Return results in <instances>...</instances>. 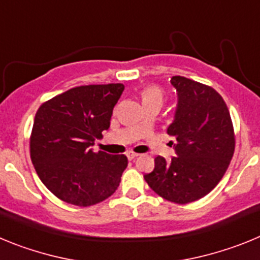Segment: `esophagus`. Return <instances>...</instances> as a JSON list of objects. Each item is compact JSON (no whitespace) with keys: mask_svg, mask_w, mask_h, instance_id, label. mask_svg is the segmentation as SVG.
Listing matches in <instances>:
<instances>
[{"mask_svg":"<svg viewBox=\"0 0 260 260\" xmlns=\"http://www.w3.org/2000/svg\"><path fill=\"white\" fill-rule=\"evenodd\" d=\"M126 156H127V158H128V160H134L135 157H138V156H139V153H135V152H128L127 155H126Z\"/></svg>","mask_w":260,"mask_h":260,"instance_id":"obj_1","label":"esophagus"}]
</instances>
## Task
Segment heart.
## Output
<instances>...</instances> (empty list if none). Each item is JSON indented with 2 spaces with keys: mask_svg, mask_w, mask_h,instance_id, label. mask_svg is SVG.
<instances>
[{
  "mask_svg": "<svg viewBox=\"0 0 260 260\" xmlns=\"http://www.w3.org/2000/svg\"><path fill=\"white\" fill-rule=\"evenodd\" d=\"M142 100H143V103H148V102L161 103L162 102L161 89L156 86L147 87V88H144L143 91H142Z\"/></svg>",
  "mask_w": 260,
  "mask_h": 260,
  "instance_id": "1",
  "label": "heart"
}]
</instances>
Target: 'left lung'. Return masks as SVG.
<instances>
[{"label": "left lung", "mask_w": 260, "mask_h": 260, "mask_svg": "<svg viewBox=\"0 0 260 260\" xmlns=\"http://www.w3.org/2000/svg\"><path fill=\"white\" fill-rule=\"evenodd\" d=\"M178 102L168 134L176 139L171 161L157 156L155 169L144 174L161 198L186 204L203 198L226 172L234 152V130L221 96L212 87L173 77Z\"/></svg>", "instance_id": "obj_1"}]
</instances>
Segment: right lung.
Here are the masks:
<instances>
[{
	"mask_svg": "<svg viewBox=\"0 0 260 260\" xmlns=\"http://www.w3.org/2000/svg\"><path fill=\"white\" fill-rule=\"evenodd\" d=\"M125 86L89 84L45 102L34 119L29 152L41 182L66 203L88 207L113 194L127 167L125 155L91 147L110 126Z\"/></svg>",
	"mask_w": 260,
	"mask_h": 260,
	"instance_id": "right-lung-1",
	"label": "right lung"
}]
</instances>
